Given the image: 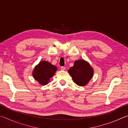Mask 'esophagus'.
Returning a JSON list of instances; mask_svg holds the SVG:
<instances>
[{
	"instance_id": "34e87169",
	"label": "esophagus",
	"mask_w": 128,
	"mask_h": 128,
	"mask_svg": "<svg viewBox=\"0 0 128 128\" xmlns=\"http://www.w3.org/2000/svg\"><path fill=\"white\" fill-rule=\"evenodd\" d=\"M60 68H61V69L62 70H66V68H65L64 66H61L60 67Z\"/></svg>"
}]
</instances>
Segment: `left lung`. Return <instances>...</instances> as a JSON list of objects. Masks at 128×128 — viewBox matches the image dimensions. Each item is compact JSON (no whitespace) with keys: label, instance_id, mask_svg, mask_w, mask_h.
Wrapping results in <instances>:
<instances>
[{"label":"left lung","instance_id":"1","mask_svg":"<svg viewBox=\"0 0 128 128\" xmlns=\"http://www.w3.org/2000/svg\"><path fill=\"white\" fill-rule=\"evenodd\" d=\"M68 72L75 84L84 86L92 78L94 70L88 62L80 59L74 62V66L69 68Z\"/></svg>","mask_w":128,"mask_h":128}]
</instances>
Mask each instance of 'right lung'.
<instances>
[{
    "label": "right lung",
    "mask_w": 128,
    "mask_h": 128,
    "mask_svg": "<svg viewBox=\"0 0 128 128\" xmlns=\"http://www.w3.org/2000/svg\"><path fill=\"white\" fill-rule=\"evenodd\" d=\"M57 68L46 61H41L34 68L33 76L42 85H47L51 78L55 74Z\"/></svg>",
    "instance_id": "obj_1"
}]
</instances>
